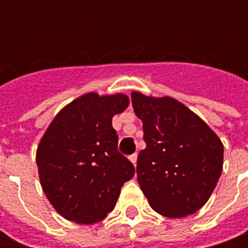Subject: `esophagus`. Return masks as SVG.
<instances>
[{
  "mask_svg": "<svg viewBox=\"0 0 248 248\" xmlns=\"http://www.w3.org/2000/svg\"><path fill=\"white\" fill-rule=\"evenodd\" d=\"M128 158H129V161H131V163H132L134 166H137V158H138V156H137V153L131 155V156H129Z\"/></svg>",
  "mask_w": 248,
  "mask_h": 248,
  "instance_id": "obj_1",
  "label": "esophagus"
}]
</instances>
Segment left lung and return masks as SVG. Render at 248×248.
<instances>
[{"label":"left lung","mask_w":248,"mask_h":248,"mask_svg":"<svg viewBox=\"0 0 248 248\" xmlns=\"http://www.w3.org/2000/svg\"><path fill=\"white\" fill-rule=\"evenodd\" d=\"M143 124L137 179L150 207L168 218L195 214L214 192L224 166V145L196 113L171 96L131 93Z\"/></svg>","instance_id":"1"}]
</instances>
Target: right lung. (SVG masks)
Instances as JSON below:
<instances>
[{
	"label": "right lung",
	"instance_id": "obj_1",
	"mask_svg": "<svg viewBox=\"0 0 248 248\" xmlns=\"http://www.w3.org/2000/svg\"><path fill=\"white\" fill-rule=\"evenodd\" d=\"M124 93L88 92L66 105L37 148L43 190L53 208L76 224L102 221L114 208L135 168L117 150L111 119L128 108Z\"/></svg>",
	"mask_w": 248,
	"mask_h": 248
}]
</instances>
